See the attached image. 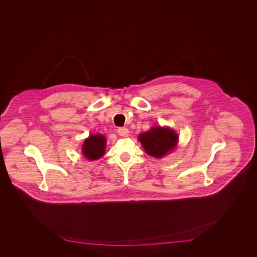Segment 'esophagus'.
Listing matches in <instances>:
<instances>
[{"instance_id": "esophagus-1", "label": "esophagus", "mask_w": 257, "mask_h": 257, "mask_svg": "<svg viewBox=\"0 0 257 257\" xmlns=\"http://www.w3.org/2000/svg\"><path fill=\"white\" fill-rule=\"evenodd\" d=\"M117 134H118V136H120V137H128L129 130H128L127 128H124V127H120V128L117 129Z\"/></svg>"}]
</instances>
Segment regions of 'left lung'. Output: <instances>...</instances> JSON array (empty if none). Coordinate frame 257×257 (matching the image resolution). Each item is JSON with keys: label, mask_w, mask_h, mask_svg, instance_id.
<instances>
[{"label": "left lung", "mask_w": 257, "mask_h": 257, "mask_svg": "<svg viewBox=\"0 0 257 257\" xmlns=\"http://www.w3.org/2000/svg\"><path fill=\"white\" fill-rule=\"evenodd\" d=\"M179 136L167 127L154 126L149 131L141 133L139 140L149 156L161 158L176 148Z\"/></svg>", "instance_id": "8db88e82"}]
</instances>
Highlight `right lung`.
Listing matches in <instances>:
<instances>
[{"instance_id":"add662e5","label":"right lung","mask_w":257,"mask_h":257,"mask_svg":"<svg viewBox=\"0 0 257 257\" xmlns=\"http://www.w3.org/2000/svg\"><path fill=\"white\" fill-rule=\"evenodd\" d=\"M106 140L102 135H90L82 146L83 155L88 160H97L104 155Z\"/></svg>"}]
</instances>
